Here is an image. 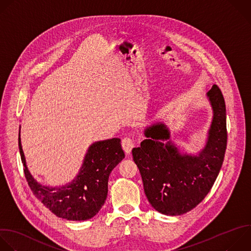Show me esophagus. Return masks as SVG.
I'll return each instance as SVG.
<instances>
[{
	"label": "esophagus",
	"mask_w": 251,
	"mask_h": 251,
	"mask_svg": "<svg viewBox=\"0 0 251 251\" xmlns=\"http://www.w3.org/2000/svg\"><path fill=\"white\" fill-rule=\"evenodd\" d=\"M122 148L124 150V151L129 154L132 151V149L134 148V140L131 138H124L122 140Z\"/></svg>",
	"instance_id": "34e87169"
}]
</instances>
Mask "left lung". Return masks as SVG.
Wrapping results in <instances>:
<instances>
[{
  "instance_id": "8db88e82",
  "label": "left lung",
  "mask_w": 251,
  "mask_h": 251,
  "mask_svg": "<svg viewBox=\"0 0 251 251\" xmlns=\"http://www.w3.org/2000/svg\"><path fill=\"white\" fill-rule=\"evenodd\" d=\"M213 119L204 148L196 154L181 153L163 122L147 126V139L132 150L145 194L155 211L178 216L195 208L209 193L221 171L226 149L225 100L214 85L207 93Z\"/></svg>"
}]
</instances>
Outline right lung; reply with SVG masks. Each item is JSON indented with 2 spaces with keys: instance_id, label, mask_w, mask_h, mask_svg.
<instances>
[{
  "instance_id": "right-lung-1",
  "label": "right lung",
  "mask_w": 251,
  "mask_h": 251,
  "mask_svg": "<svg viewBox=\"0 0 251 251\" xmlns=\"http://www.w3.org/2000/svg\"><path fill=\"white\" fill-rule=\"evenodd\" d=\"M19 148L25 178L33 194L53 214L69 221H86L99 213L107 197L109 175L125 157L119 138L95 142L76 176L70 183L51 187L40 184L29 173L21 142V127Z\"/></svg>"
}]
</instances>
